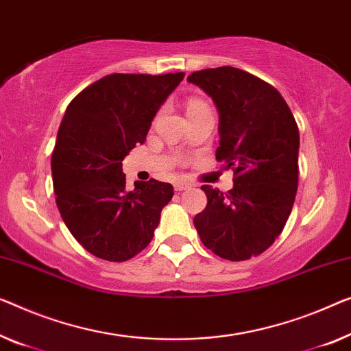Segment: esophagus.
<instances>
[{"label": "esophagus", "instance_id": "esophagus-1", "mask_svg": "<svg viewBox=\"0 0 351 351\" xmlns=\"http://www.w3.org/2000/svg\"><path fill=\"white\" fill-rule=\"evenodd\" d=\"M175 191H178V192H181V191H186V189H189V184H187V182H182V181H176L175 182Z\"/></svg>", "mask_w": 351, "mask_h": 351}]
</instances>
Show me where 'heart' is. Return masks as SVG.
Listing matches in <instances>:
<instances>
[{
  "instance_id": "1",
  "label": "heart",
  "mask_w": 351,
  "mask_h": 351,
  "mask_svg": "<svg viewBox=\"0 0 351 351\" xmlns=\"http://www.w3.org/2000/svg\"><path fill=\"white\" fill-rule=\"evenodd\" d=\"M200 107H205V104L200 101H191L189 104H187V112H192V110H197Z\"/></svg>"
}]
</instances>
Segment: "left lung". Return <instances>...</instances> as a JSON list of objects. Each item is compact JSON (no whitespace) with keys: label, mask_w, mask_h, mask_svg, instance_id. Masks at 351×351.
<instances>
[{"label":"left lung","mask_w":351,"mask_h":351,"mask_svg":"<svg viewBox=\"0 0 351 351\" xmlns=\"http://www.w3.org/2000/svg\"><path fill=\"white\" fill-rule=\"evenodd\" d=\"M187 82L219 113L216 159L233 169V189L202 186L206 208L193 217L202 243L221 258L247 260L282 233L298 189L300 130L274 86L237 67L197 71Z\"/></svg>","instance_id":"obj_1"}]
</instances>
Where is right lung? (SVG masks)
Instances as JSON below:
<instances>
[{
    "instance_id": "1",
    "label": "right lung",
    "mask_w": 351,
    "mask_h": 351,
    "mask_svg": "<svg viewBox=\"0 0 351 351\" xmlns=\"http://www.w3.org/2000/svg\"><path fill=\"white\" fill-rule=\"evenodd\" d=\"M184 72L112 74L72 99L51 154L56 206L78 243L108 261H125L151 243L169 182H135L128 191L123 160L143 143L156 113Z\"/></svg>"
}]
</instances>
